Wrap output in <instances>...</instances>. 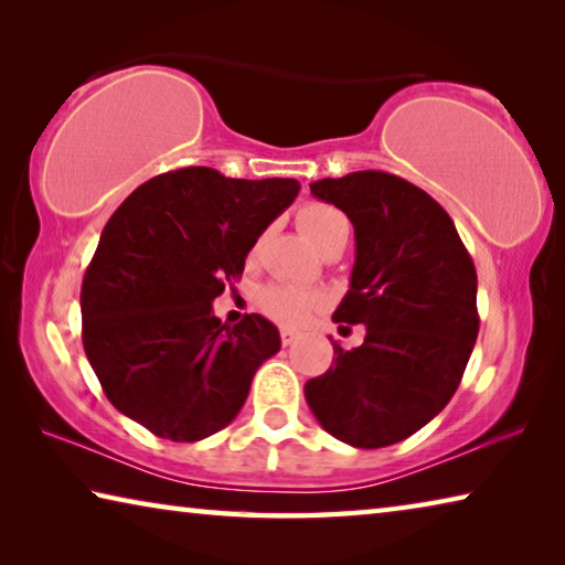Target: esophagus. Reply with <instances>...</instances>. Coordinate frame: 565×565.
Masks as SVG:
<instances>
[{"label":"esophagus","mask_w":565,"mask_h":565,"mask_svg":"<svg viewBox=\"0 0 565 565\" xmlns=\"http://www.w3.org/2000/svg\"><path fill=\"white\" fill-rule=\"evenodd\" d=\"M279 333H281V343H284V347H291V343H294L296 339H299V331H294V329H289V327H284Z\"/></svg>","instance_id":"obj_1"}]
</instances>
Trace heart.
Returning a JSON list of instances; mask_svg holds the SVG:
<instances>
[{
	"instance_id": "heart-1",
	"label": "heart",
	"mask_w": 565,
	"mask_h": 565,
	"mask_svg": "<svg viewBox=\"0 0 565 565\" xmlns=\"http://www.w3.org/2000/svg\"><path fill=\"white\" fill-rule=\"evenodd\" d=\"M299 228L303 236L309 238L313 246H321L327 238L339 232H349V222L339 209H333L329 204L321 202H311L299 209ZM319 299L309 291L296 289V286H266V289L259 294V309L266 313V317L279 321V323H301L309 313L317 309Z\"/></svg>"
}]
</instances>
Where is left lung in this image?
<instances>
[{"label":"left lung","instance_id":"left-lung-1","mask_svg":"<svg viewBox=\"0 0 565 565\" xmlns=\"http://www.w3.org/2000/svg\"><path fill=\"white\" fill-rule=\"evenodd\" d=\"M311 194L353 224L356 262L333 321L363 323L366 339L351 351L333 341V366L306 381V404L343 444H398L461 384L478 337L473 262L444 206L396 174L319 179Z\"/></svg>","mask_w":565,"mask_h":565}]
</instances>
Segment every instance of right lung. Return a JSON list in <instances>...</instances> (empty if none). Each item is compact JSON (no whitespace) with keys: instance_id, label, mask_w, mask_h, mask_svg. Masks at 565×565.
Masks as SVG:
<instances>
[{"instance_id":"1","label":"right lung","mask_w":565,"mask_h":565,"mask_svg":"<svg viewBox=\"0 0 565 565\" xmlns=\"http://www.w3.org/2000/svg\"><path fill=\"white\" fill-rule=\"evenodd\" d=\"M299 189L186 167L124 199L82 281L84 351L114 408L169 441L232 424L281 339L259 313L226 327L212 301Z\"/></svg>"}]
</instances>
